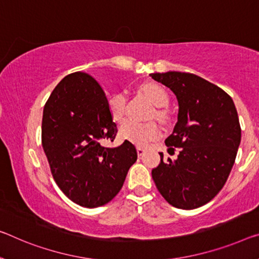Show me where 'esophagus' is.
<instances>
[{
    "mask_svg": "<svg viewBox=\"0 0 259 259\" xmlns=\"http://www.w3.org/2000/svg\"><path fill=\"white\" fill-rule=\"evenodd\" d=\"M137 152H138V156H142V155L145 154V149L141 148V147H138Z\"/></svg>",
    "mask_w": 259,
    "mask_h": 259,
    "instance_id": "obj_1",
    "label": "esophagus"
}]
</instances>
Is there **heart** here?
<instances>
[{
  "mask_svg": "<svg viewBox=\"0 0 259 259\" xmlns=\"http://www.w3.org/2000/svg\"><path fill=\"white\" fill-rule=\"evenodd\" d=\"M141 91L143 95L157 107H164L168 105L169 97L166 91L161 85L156 83H145L141 85ZM127 98L124 94H116L111 96L107 101V106L111 117L114 121H121L125 117ZM157 117H161L160 112H156ZM160 134V130L154 122H140L133 120H126L119 128V137L121 140L128 141L135 146L142 147L148 143L150 140L157 138Z\"/></svg>",
  "mask_w": 259,
  "mask_h": 259,
  "instance_id": "b5f03b06",
  "label": "heart"
}]
</instances>
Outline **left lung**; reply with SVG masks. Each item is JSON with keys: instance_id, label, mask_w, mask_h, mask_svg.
<instances>
[{"instance_id": "left-lung-1", "label": "left lung", "mask_w": 259, "mask_h": 259, "mask_svg": "<svg viewBox=\"0 0 259 259\" xmlns=\"http://www.w3.org/2000/svg\"><path fill=\"white\" fill-rule=\"evenodd\" d=\"M150 76L177 98V122L165 145L181 148L176 160L163 162L160 153L152 177L174 207L198 208L220 192L235 162L241 142L235 104L221 88L194 74L166 71Z\"/></svg>"}]
</instances>
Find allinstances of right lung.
I'll use <instances>...</instances> for the list:
<instances>
[{
  "label": "right lung",
  "instance_id": "right-lung-1",
  "mask_svg": "<svg viewBox=\"0 0 259 259\" xmlns=\"http://www.w3.org/2000/svg\"><path fill=\"white\" fill-rule=\"evenodd\" d=\"M116 134L96 79L85 73L63 77L44 107L41 143L55 183L75 204L99 207L122 188L138 153L128 141L116 148L103 146Z\"/></svg>",
  "mask_w": 259,
  "mask_h": 259
}]
</instances>
